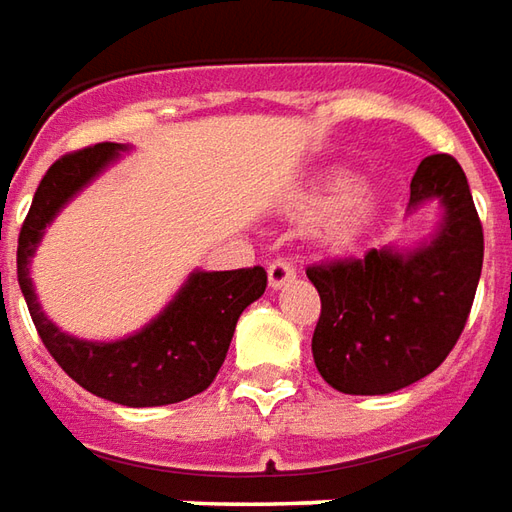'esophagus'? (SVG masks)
<instances>
[{
  "instance_id": "1",
  "label": "esophagus",
  "mask_w": 512,
  "mask_h": 512,
  "mask_svg": "<svg viewBox=\"0 0 512 512\" xmlns=\"http://www.w3.org/2000/svg\"><path fill=\"white\" fill-rule=\"evenodd\" d=\"M267 279H270V287H281V284L293 281L296 279V264L290 259H273L267 267Z\"/></svg>"
}]
</instances>
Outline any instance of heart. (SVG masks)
<instances>
[{
	"mask_svg": "<svg viewBox=\"0 0 512 512\" xmlns=\"http://www.w3.org/2000/svg\"><path fill=\"white\" fill-rule=\"evenodd\" d=\"M352 188H355L352 177L344 174V171H338V174H329L327 180L318 185V191L310 197L312 205L341 202L338 214L332 216V222H329V233L332 236H349L366 219L369 208H372V200L366 194H360V191L352 194Z\"/></svg>",
	"mask_w": 512,
	"mask_h": 512,
	"instance_id": "heart-1",
	"label": "heart"
}]
</instances>
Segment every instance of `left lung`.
<instances>
[{"mask_svg": "<svg viewBox=\"0 0 512 512\" xmlns=\"http://www.w3.org/2000/svg\"><path fill=\"white\" fill-rule=\"evenodd\" d=\"M440 197L445 222L414 253L366 250L310 264L321 296L312 358L344 394H389L431 375L454 349L471 315L485 259V233L465 171L451 154H431L411 180V205Z\"/></svg>", "mask_w": 512, "mask_h": 512, "instance_id": "left-lung-1", "label": "left lung"}]
</instances>
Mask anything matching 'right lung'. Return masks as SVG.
Wrapping results in <instances>:
<instances>
[{
    "label": "right lung",
    "instance_id": "right-lung-1",
    "mask_svg": "<svg viewBox=\"0 0 512 512\" xmlns=\"http://www.w3.org/2000/svg\"><path fill=\"white\" fill-rule=\"evenodd\" d=\"M118 143H95L58 157L41 177L24 216L16 250V273L41 344L67 375L87 392L120 406H168L205 392L225 363L242 310L267 287L264 267L194 273L177 298L146 329L115 344H92L64 335L39 310L27 262L41 231L72 194L120 152Z\"/></svg>",
    "mask_w": 512,
    "mask_h": 512
}]
</instances>
